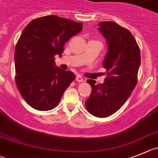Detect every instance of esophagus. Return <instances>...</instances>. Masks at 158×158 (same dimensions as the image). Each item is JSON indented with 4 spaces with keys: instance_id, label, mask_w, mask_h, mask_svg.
Listing matches in <instances>:
<instances>
[{
    "instance_id": "34e87169",
    "label": "esophagus",
    "mask_w": 158,
    "mask_h": 158,
    "mask_svg": "<svg viewBox=\"0 0 158 158\" xmlns=\"http://www.w3.org/2000/svg\"><path fill=\"white\" fill-rule=\"evenodd\" d=\"M76 80L77 81V82H82V80H83V78H82L81 76H79V75H78L76 78Z\"/></svg>"
}]
</instances>
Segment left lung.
Returning a JSON list of instances; mask_svg holds the SVG:
<instances>
[{"instance_id": "obj_1", "label": "left lung", "mask_w": 158, "mask_h": 158, "mask_svg": "<svg viewBox=\"0 0 158 158\" xmlns=\"http://www.w3.org/2000/svg\"><path fill=\"white\" fill-rule=\"evenodd\" d=\"M99 26L98 30L108 47L103 61L107 77L102 84L88 79L92 91L85 104L92 115L106 118L122 107L135 88L140 51L134 36L126 28L114 22H101Z\"/></svg>"}]
</instances>
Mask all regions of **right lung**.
I'll return each mask as SVG.
<instances>
[{
    "label": "right lung",
    "mask_w": 158,
    "mask_h": 158,
    "mask_svg": "<svg viewBox=\"0 0 158 158\" xmlns=\"http://www.w3.org/2000/svg\"><path fill=\"white\" fill-rule=\"evenodd\" d=\"M82 29V23L48 15L33 19L22 32L15 50V82L32 108H54L75 79L73 72L55 65L54 56H61L64 44Z\"/></svg>",
    "instance_id": "obj_1"
}]
</instances>
